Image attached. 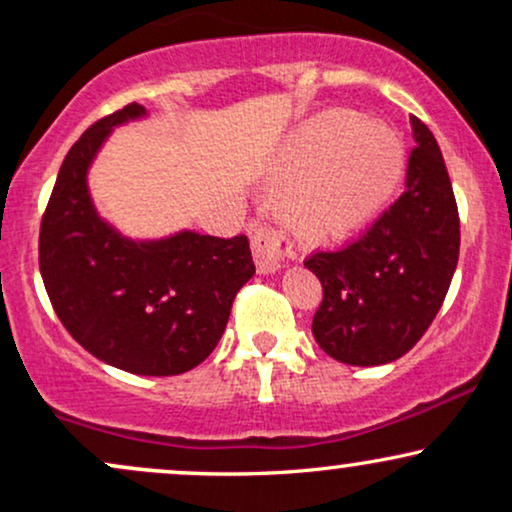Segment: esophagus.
Returning a JSON list of instances; mask_svg holds the SVG:
<instances>
[{
	"instance_id": "esophagus-1",
	"label": "esophagus",
	"mask_w": 512,
	"mask_h": 512,
	"mask_svg": "<svg viewBox=\"0 0 512 512\" xmlns=\"http://www.w3.org/2000/svg\"><path fill=\"white\" fill-rule=\"evenodd\" d=\"M289 240L274 231H255L252 233V257L260 274H274L284 267V257L289 255Z\"/></svg>"
}]
</instances>
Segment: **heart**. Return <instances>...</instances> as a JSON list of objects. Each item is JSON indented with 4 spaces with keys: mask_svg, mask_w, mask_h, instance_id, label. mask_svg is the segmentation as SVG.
Wrapping results in <instances>:
<instances>
[{
    "mask_svg": "<svg viewBox=\"0 0 512 512\" xmlns=\"http://www.w3.org/2000/svg\"><path fill=\"white\" fill-rule=\"evenodd\" d=\"M407 173L402 139L385 122L346 110L315 115L284 144L276 211L305 243L344 240L390 202Z\"/></svg>",
    "mask_w": 512,
    "mask_h": 512,
    "instance_id": "heart-1",
    "label": "heart"
}]
</instances>
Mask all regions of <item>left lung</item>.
Returning a JSON list of instances; mask_svg holds the SVG:
<instances>
[{
  "mask_svg": "<svg viewBox=\"0 0 512 512\" xmlns=\"http://www.w3.org/2000/svg\"><path fill=\"white\" fill-rule=\"evenodd\" d=\"M411 137L404 195L354 243L305 260L322 284L313 337L346 366H383L407 354L443 305L460 257V216L443 154L416 117Z\"/></svg>",
  "mask_w": 512,
  "mask_h": 512,
  "instance_id": "1",
  "label": "left lung"
}]
</instances>
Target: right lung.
<instances>
[{
    "label": "right lung",
    "mask_w": 512,
    "mask_h": 512,
    "mask_svg": "<svg viewBox=\"0 0 512 512\" xmlns=\"http://www.w3.org/2000/svg\"><path fill=\"white\" fill-rule=\"evenodd\" d=\"M146 117L144 105H127L64 156L40 223V274L57 317L88 354L127 373L180 375L216 349L255 264L245 236L182 228L132 238L103 219L88 170L113 129Z\"/></svg>",
    "instance_id": "add662e5"
}]
</instances>
